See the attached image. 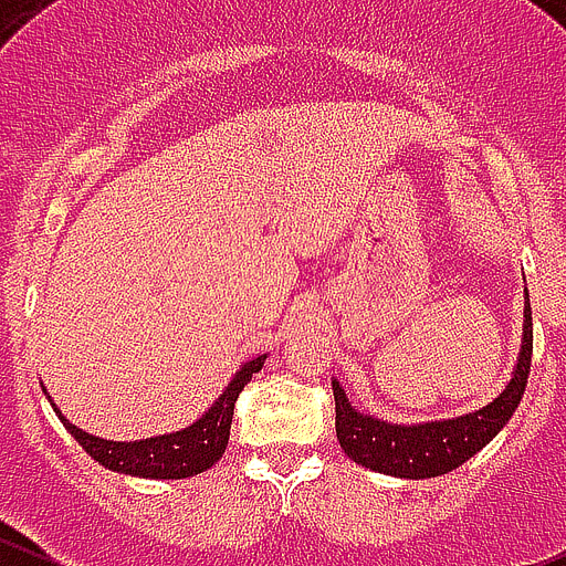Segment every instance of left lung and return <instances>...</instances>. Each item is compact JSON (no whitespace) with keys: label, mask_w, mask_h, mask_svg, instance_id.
Returning <instances> with one entry per match:
<instances>
[{"label":"left lung","mask_w":566,"mask_h":566,"mask_svg":"<svg viewBox=\"0 0 566 566\" xmlns=\"http://www.w3.org/2000/svg\"><path fill=\"white\" fill-rule=\"evenodd\" d=\"M524 333L511 380L491 403L465 415L426 422H391L366 415L353 406L344 386L333 378L335 434L344 454L369 471L397 476V480H431L454 471L462 462L480 454L482 448L505 429L527 386L533 358L531 295L524 290Z\"/></svg>","instance_id":"8db88e82"}]
</instances>
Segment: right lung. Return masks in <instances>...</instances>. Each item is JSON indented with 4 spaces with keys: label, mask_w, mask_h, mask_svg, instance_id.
<instances>
[{
    "label": "right lung",
    "mask_w": 566,
    "mask_h": 566,
    "mask_svg": "<svg viewBox=\"0 0 566 566\" xmlns=\"http://www.w3.org/2000/svg\"><path fill=\"white\" fill-rule=\"evenodd\" d=\"M264 360H268V355H256V358L239 366L226 389H222V395L195 422H188L186 429L144 437V440H104V437L90 434V431L78 429L75 422L61 415L48 389L44 386L42 389L59 420L64 422V429L75 437V442L95 462H101L109 471L144 476V480H186V476L208 471L213 462H220V457L226 454L228 437H231L233 403H237L239 391L245 389L253 375L262 369Z\"/></svg>",
    "instance_id": "right-lung-1"
}]
</instances>
